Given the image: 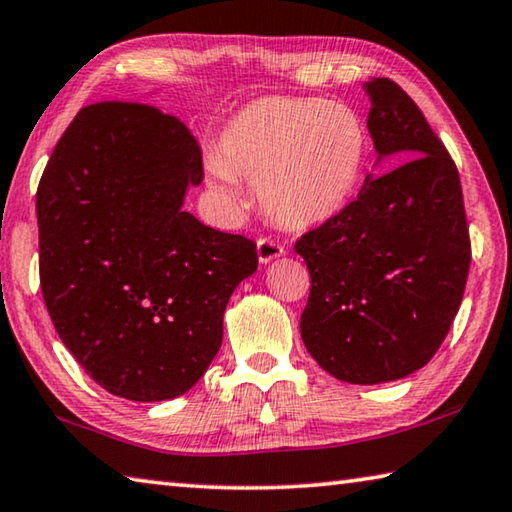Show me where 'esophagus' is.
<instances>
[{
  "label": "esophagus",
  "instance_id": "1",
  "mask_svg": "<svg viewBox=\"0 0 512 512\" xmlns=\"http://www.w3.org/2000/svg\"><path fill=\"white\" fill-rule=\"evenodd\" d=\"M256 251H258V261H261L263 265L272 263V261H276V258H281L285 254V249L274 238H258Z\"/></svg>",
  "mask_w": 512,
  "mask_h": 512
}]
</instances>
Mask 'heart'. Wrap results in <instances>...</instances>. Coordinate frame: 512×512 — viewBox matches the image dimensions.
<instances>
[{"mask_svg": "<svg viewBox=\"0 0 512 512\" xmlns=\"http://www.w3.org/2000/svg\"><path fill=\"white\" fill-rule=\"evenodd\" d=\"M366 130L353 107L321 98H261L240 110L218 137L206 173L233 209L238 179L288 229H310L342 213L360 186Z\"/></svg>", "mask_w": 512, "mask_h": 512, "instance_id": "1", "label": "heart"}]
</instances>
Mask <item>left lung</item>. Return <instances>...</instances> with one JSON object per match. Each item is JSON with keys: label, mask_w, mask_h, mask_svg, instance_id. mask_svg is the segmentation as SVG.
I'll list each match as a JSON object with an SVG mask.
<instances>
[{"label": "left lung", "mask_w": 512, "mask_h": 512, "mask_svg": "<svg viewBox=\"0 0 512 512\" xmlns=\"http://www.w3.org/2000/svg\"><path fill=\"white\" fill-rule=\"evenodd\" d=\"M364 92L375 166L402 164L366 175L357 200L294 251L312 281L301 315L308 353L337 380L382 384L423 369L443 344L468 281L470 236L459 170L418 105L389 78Z\"/></svg>", "instance_id": "1"}]
</instances>
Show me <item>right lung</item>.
Segmentation results:
<instances>
[{
  "mask_svg": "<svg viewBox=\"0 0 512 512\" xmlns=\"http://www.w3.org/2000/svg\"><path fill=\"white\" fill-rule=\"evenodd\" d=\"M202 155L175 116L96 103L53 148L35 195L40 285L62 344L112 396H182L222 344L256 245L184 211Z\"/></svg>",
  "mask_w": 512,
  "mask_h": 512,
  "instance_id": "1",
  "label": "right lung"
}]
</instances>
